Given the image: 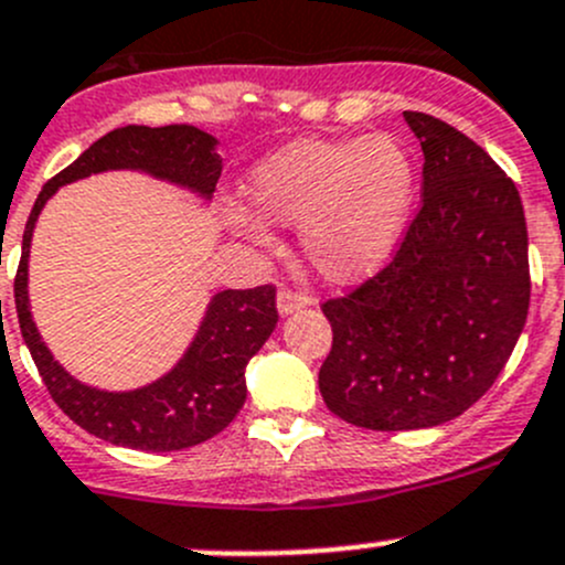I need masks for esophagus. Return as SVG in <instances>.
<instances>
[{
	"label": "esophagus",
	"mask_w": 565,
	"mask_h": 565,
	"mask_svg": "<svg viewBox=\"0 0 565 565\" xmlns=\"http://www.w3.org/2000/svg\"><path fill=\"white\" fill-rule=\"evenodd\" d=\"M306 306H311V298L303 292H292V289H281L276 295V309L281 317L295 315V311H303Z\"/></svg>",
	"instance_id": "esophagus-1"
}]
</instances>
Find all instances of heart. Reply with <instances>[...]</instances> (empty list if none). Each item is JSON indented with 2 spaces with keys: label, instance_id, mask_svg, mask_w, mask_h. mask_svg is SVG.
<instances>
[{
  "label": "heart",
  "instance_id": "b5f03b06",
  "mask_svg": "<svg viewBox=\"0 0 565 565\" xmlns=\"http://www.w3.org/2000/svg\"><path fill=\"white\" fill-rule=\"evenodd\" d=\"M248 204L224 213L235 235L262 241L265 222L300 226V248L324 281L358 284L393 259L413 215L418 167L391 134L298 139L246 177Z\"/></svg>",
  "mask_w": 565,
  "mask_h": 565
}]
</instances>
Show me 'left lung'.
<instances>
[{
	"mask_svg": "<svg viewBox=\"0 0 565 565\" xmlns=\"http://www.w3.org/2000/svg\"><path fill=\"white\" fill-rule=\"evenodd\" d=\"M424 150V202L383 273L322 306L333 347L319 393L361 429L454 420L509 363L530 306L520 191L483 147L404 111Z\"/></svg>",
	"mask_w": 565,
	"mask_h": 565,
	"instance_id": "1",
	"label": "left lung"
}]
</instances>
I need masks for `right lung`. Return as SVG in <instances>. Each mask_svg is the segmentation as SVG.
<instances>
[{
  "mask_svg": "<svg viewBox=\"0 0 565 565\" xmlns=\"http://www.w3.org/2000/svg\"><path fill=\"white\" fill-rule=\"evenodd\" d=\"M218 139L193 125H125L100 136L40 191L24 230L15 273V311L21 335L40 377L62 413L82 429L136 451H182L199 446L235 420L246 404V366L276 330V289L213 292L202 322L180 361L152 383L104 391L73 377L40 335L30 306V248L38 215L62 185L104 172H141L202 199H213L221 177Z\"/></svg>",
  "mask_w": 565,
  "mask_h": 565,
  "instance_id": "obj_1",
  "label": "right lung"
}]
</instances>
